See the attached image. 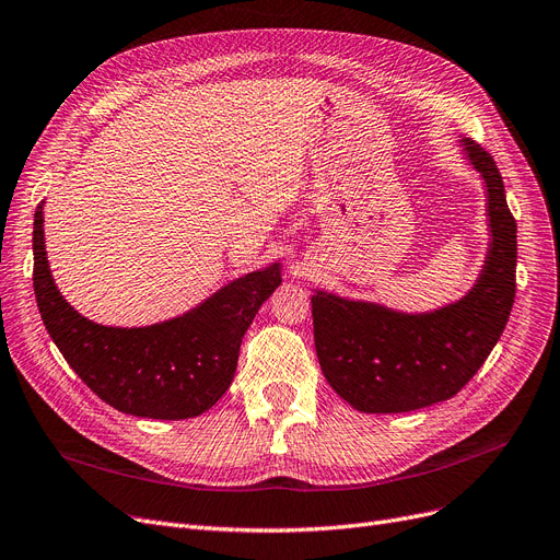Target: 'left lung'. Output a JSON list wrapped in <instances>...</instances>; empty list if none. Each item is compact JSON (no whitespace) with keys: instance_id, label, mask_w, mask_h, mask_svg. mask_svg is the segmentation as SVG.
Returning a JSON list of instances; mask_svg holds the SVG:
<instances>
[{"instance_id":"8db88e82","label":"left lung","mask_w":560,"mask_h":560,"mask_svg":"<svg viewBox=\"0 0 560 560\" xmlns=\"http://www.w3.org/2000/svg\"><path fill=\"white\" fill-rule=\"evenodd\" d=\"M462 152L487 194L489 248L470 291L424 314L335 293L312 295L323 376L360 412H408L452 399L478 374L508 325L516 293V223L495 161L468 138Z\"/></svg>"}]
</instances>
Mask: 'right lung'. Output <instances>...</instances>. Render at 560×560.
Instances as JSON below:
<instances>
[{"label":"right lung","instance_id":"obj_1","mask_svg":"<svg viewBox=\"0 0 560 560\" xmlns=\"http://www.w3.org/2000/svg\"><path fill=\"white\" fill-rule=\"evenodd\" d=\"M34 295L50 339L96 397L136 418L186 420L231 387L242 337L281 285V262L248 272L189 312L148 327L98 325L61 298L44 242V202L34 212Z\"/></svg>","mask_w":560,"mask_h":560}]
</instances>
